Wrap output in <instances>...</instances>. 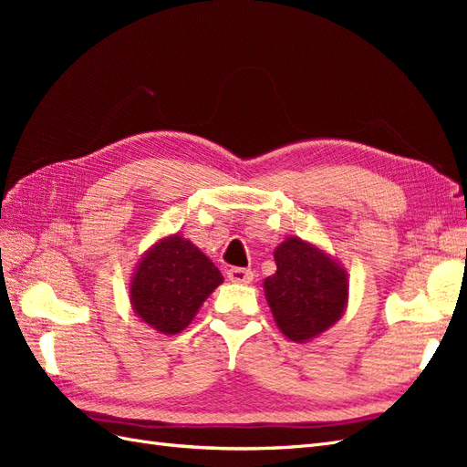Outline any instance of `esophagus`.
Here are the masks:
<instances>
[{"instance_id":"1","label":"esophagus","mask_w":467,"mask_h":467,"mask_svg":"<svg viewBox=\"0 0 467 467\" xmlns=\"http://www.w3.org/2000/svg\"><path fill=\"white\" fill-rule=\"evenodd\" d=\"M253 271H249V268H242V266H234L228 271V278L232 282H235V285H251L253 282Z\"/></svg>"}]
</instances>
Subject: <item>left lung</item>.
<instances>
[{"instance_id":"8db88e82","label":"left lung","mask_w":467,"mask_h":467,"mask_svg":"<svg viewBox=\"0 0 467 467\" xmlns=\"http://www.w3.org/2000/svg\"><path fill=\"white\" fill-rule=\"evenodd\" d=\"M276 273L265 280L280 331L307 341L343 316L348 282L341 266L319 249L290 237L275 251Z\"/></svg>"}]
</instances>
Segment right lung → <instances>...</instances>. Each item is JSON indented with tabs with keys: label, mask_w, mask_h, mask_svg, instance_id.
I'll list each match as a JSON object with an SVG mask.
<instances>
[{
	"label": "right lung",
	"mask_w": 467,
	"mask_h": 467,
	"mask_svg": "<svg viewBox=\"0 0 467 467\" xmlns=\"http://www.w3.org/2000/svg\"><path fill=\"white\" fill-rule=\"evenodd\" d=\"M223 276L204 253L173 235L140 263L130 296L136 314L153 329L173 335L187 327Z\"/></svg>",
	"instance_id": "1"
}]
</instances>
